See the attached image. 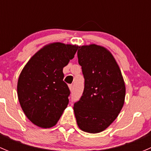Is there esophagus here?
<instances>
[{
    "label": "esophagus",
    "instance_id": "obj_1",
    "mask_svg": "<svg viewBox=\"0 0 151 151\" xmlns=\"http://www.w3.org/2000/svg\"><path fill=\"white\" fill-rule=\"evenodd\" d=\"M68 87H69L70 91H72L73 90H74V85H68Z\"/></svg>",
    "mask_w": 151,
    "mask_h": 151
}]
</instances>
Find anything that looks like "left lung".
Here are the masks:
<instances>
[{
	"label": "left lung",
	"mask_w": 151,
	"mask_h": 151,
	"mask_svg": "<svg viewBox=\"0 0 151 151\" xmlns=\"http://www.w3.org/2000/svg\"><path fill=\"white\" fill-rule=\"evenodd\" d=\"M78 63L84 77V91L74 104L77 125L88 133L106 129L124 104L126 88L119 66L107 50L96 45L79 47Z\"/></svg>",
	"instance_id": "8db88e82"
}]
</instances>
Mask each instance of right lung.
Wrapping results in <instances>:
<instances>
[{
	"label": "right lung",
	"instance_id": "add662e5",
	"mask_svg": "<svg viewBox=\"0 0 151 151\" xmlns=\"http://www.w3.org/2000/svg\"><path fill=\"white\" fill-rule=\"evenodd\" d=\"M78 47L53 43L42 48L27 63L19 77L17 94L27 118L36 126L57 123L68 104L70 90L63 68L74 58Z\"/></svg>",
	"mask_w": 151,
	"mask_h": 151
}]
</instances>
